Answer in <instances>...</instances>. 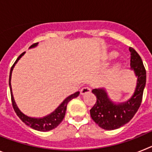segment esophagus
<instances>
[{
    "label": "esophagus",
    "instance_id": "obj_1",
    "mask_svg": "<svg viewBox=\"0 0 152 152\" xmlns=\"http://www.w3.org/2000/svg\"><path fill=\"white\" fill-rule=\"evenodd\" d=\"M91 91V88H88V87H84V88H83L82 89L80 90V94L84 95V94H88V93H90Z\"/></svg>",
    "mask_w": 152,
    "mask_h": 152
}]
</instances>
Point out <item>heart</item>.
<instances>
[{"label":"heart","instance_id":"b5f03b06","mask_svg":"<svg viewBox=\"0 0 152 152\" xmlns=\"http://www.w3.org/2000/svg\"><path fill=\"white\" fill-rule=\"evenodd\" d=\"M118 56H119L118 52H115V51H112V52H109L108 54L106 56V58H107V60H112V59H114V58H116ZM119 65H116V66L115 67V68H119Z\"/></svg>","mask_w":152,"mask_h":152}]
</instances>
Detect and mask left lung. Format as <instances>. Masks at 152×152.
<instances>
[{
	"label": "left lung",
	"instance_id": "1",
	"mask_svg": "<svg viewBox=\"0 0 152 152\" xmlns=\"http://www.w3.org/2000/svg\"><path fill=\"white\" fill-rule=\"evenodd\" d=\"M130 66L137 77V84L132 96L123 103H114L109 97L105 88L93 89L96 102L90 110L92 119L100 128L113 130L130 121L139 110L146 83V71L142 58L136 51L129 47Z\"/></svg>",
	"mask_w": 152,
	"mask_h": 152
}]
</instances>
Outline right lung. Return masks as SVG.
I'll use <instances>...</instances> for the list:
<instances>
[{"instance_id": "right-lung-1", "label": "right lung", "mask_w": 152, "mask_h": 152, "mask_svg": "<svg viewBox=\"0 0 152 152\" xmlns=\"http://www.w3.org/2000/svg\"><path fill=\"white\" fill-rule=\"evenodd\" d=\"M38 45V42L37 43H35L33 45H31L29 47V49H32V48H34V47L37 46ZM25 54V52H23L20 56L17 58V59L16 60V61L14 62V64H13V66L11 67V69H10V77H9V86H10V94H11V100H12V104H13V110L15 111V113H17V116H19V118L23 122L26 126H29L30 128L33 129L35 130H37V131L40 132H47L50 131L52 129H54L55 128H56L58 125L61 123V122L62 121L64 117V115H65V112H66L67 109V105H68V102L70 100H72L74 98L78 96L80 92L77 91V92H75L73 94L70 95L68 97H66L63 100L62 103L60 104L57 108L52 113H51L50 114L47 115V116H44V117L41 118H35V117H30V116H28L26 115H25L24 113H23L20 111V110L18 108L17 103H16L15 100H14V98H13V92H12V88H11V75H12V72H13V69L15 66V64H17V61L20 59L21 57H22L23 55Z\"/></svg>"}]
</instances>
